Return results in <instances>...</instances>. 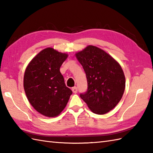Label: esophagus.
Here are the masks:
<instances>
[{
	"label": "esophagus",
	"instance_id": "esophagus-1",
	"mask_svg": "<svg viewBox=\"0 0 153 153\" xmlns=\"http://www.w3.org/2000/svg\"><path fill=\"white\" fill-rule=\"evenodd\" d=\"M71 90H72V91L74 93H77V88L76 87H72V89H71Z\"/></svg>",
	"mask_w": 153,
	"mask_h": 153
}]
</instances>
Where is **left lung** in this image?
I'll return each instance as SVG.
<instances>
[{
  "label": "left lung",
  "instance_id": "left-lung-1",
  "mask_svg": "<svg viewBox=\"0 0 153 153\" xmlns=\"http://www.w3.org/2000/svg\"><path fill=\"white\" fill-rule=\"evenodd\" d=\"M87 79V91L80 97L97 114H105L118 105L126 87L122 68L101 48L89 45L76 53Z\"/></svg>",
  "mask_w": 153,
  "mask_h": 153
}]
</instances>
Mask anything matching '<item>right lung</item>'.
I'll return each mask as SVG.
<instances>
[{
	"mask_svg": "<svg viewBox=\"0 0 153 153\" xmlns=\"http://www.w3.org/2000/svg\"><path fill=\"white\" fill-rule=\"evenodd\" d=\"M68 54L48 47L39 52L25 69L24 88L31 106L47 117L59 115L72 91L65 85L60 68Z\"/></svg>",
	"mask_w": 153,
	"mask_h": 153,
	"instance_id": "obj_1",
	"label": "right lung"
}]
</instances>
